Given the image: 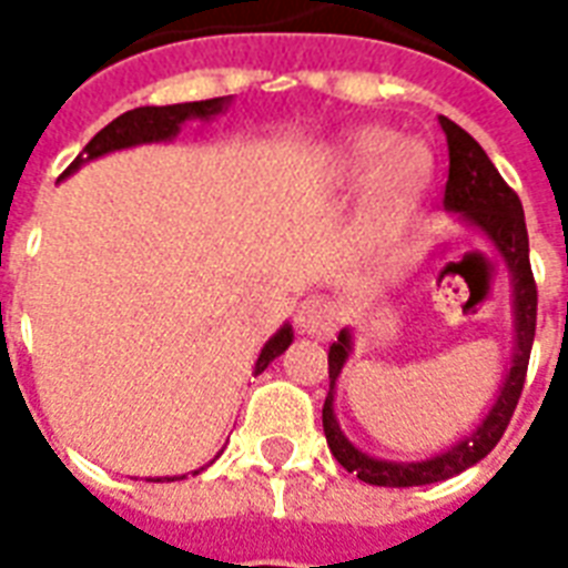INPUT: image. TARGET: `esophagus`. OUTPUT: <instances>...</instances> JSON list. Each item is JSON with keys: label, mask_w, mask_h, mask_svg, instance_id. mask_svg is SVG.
I'll list each match as a JSON object with an SVG mask.
<instances>
[{"label": "esophagus", "mask_w": 568, "mask_h": 568, "mask_svg": "<svg viewBox=\"0 0 568 568\" xmlns=\"http://www.w3.org/2000/svg\"><path fill=\"white\" fill-rule=\"evenodd\" d=\"M338 321V312H336V303L327 301V297H318V294H312L306 301L297 306L294 312V324L301 329L303 336H312V338H324L333 333Z\"/></svg>", "instance_id": "1"}]
</instances>
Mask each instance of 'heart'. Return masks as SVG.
Masks as SVG:
<instances>
[{
	"label": "heart",
	"mask_w": 568,
	"mask_h": 568,
	"mask_svg": "<svg viewBox=\"0 0 568 568\" xmlns=\"http://www.w3.org/2000/svg\"><path fill=\"white\" fill-rule=\"evenodd\" d=\"M329 180L338 189H359L374 180V217L395 226L424 196L430 182V155L422 144H406L392 129L363 126L336 144Z\"/></svg>",
	"instance_id": "heart-1"
}]
</instances>
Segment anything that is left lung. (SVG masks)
I'll use <instances>...</instances> for the list:
<instances>
[{
	"instance_id": "left-lung-1",
	"label": "left lung",
	"mask_w": 568,
	"mask_h": 568,
	"mask_svg": "<svg viewBox=\"0 0 568 568\" xmlns=\"http://www.w3.org/2000/svg\"><path fill=\"white\" fill-rule=\"evenodd\" d=\"M439 126L448 138V182H445V212L459 214L468 226H475L486 235L493 250L504 258V265L510 271L513 285V363L504 374V383L498 388L495 404L475 430L454 442L448 450H442L430 459L418 463H395V459H379L365 454L347 439L338 427L336 409V379L345 368L347 356L354 351V336L351 329H342L338 338L329 345V392L324 400V436L333 450V457L354 471L363 484L374 486H424L439 484L448 477L466 471L475 463L489 454L498 445V439L507 430L513 418V409L519 404L525 374H528L530 347H534V333H537V283L530 274V250H528V230H525V212L516 191L501 180V173L495 171L484 146L468 135L466 129H459L454 120L439 118Z\"/></svg>"
}]
</instances>
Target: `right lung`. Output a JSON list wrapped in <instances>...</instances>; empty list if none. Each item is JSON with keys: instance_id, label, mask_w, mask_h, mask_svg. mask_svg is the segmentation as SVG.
Masks as SVG:
<instances>
[{"instance_id": "1", "label": "right lung", "mask_w": 568, "mask_h": 568, "mask_svg": "<svg viewBox=\"0 0 568 568\" xmlns=\"http://www.w3.org/2000/svg\"><path fill=\"white\" fill-rule=\"evenodd\" d=\"M232 102V97H217V100H200V102H176V105H144V109H132L126 114H120L118 120H111L109 126L97 132V135L88 141V146L82 150V155H75V162L61 173V180L75 173L82 164L100 159V155L118 153V150H129V146L141 144H162V141H173L180 135V129L189 123V120H212L217 118L226 105ZM292 324H283L276 329L274 336L267 338L262 354L256 359V368L253 374H262L267 365L274 363L276 356L283 354L285 347L292 345ZM203 468H196L194 475H200ZM185 477V475H182ZM150 484H164V480H173V477H146Z\"/></svg>"}]
</instances>
